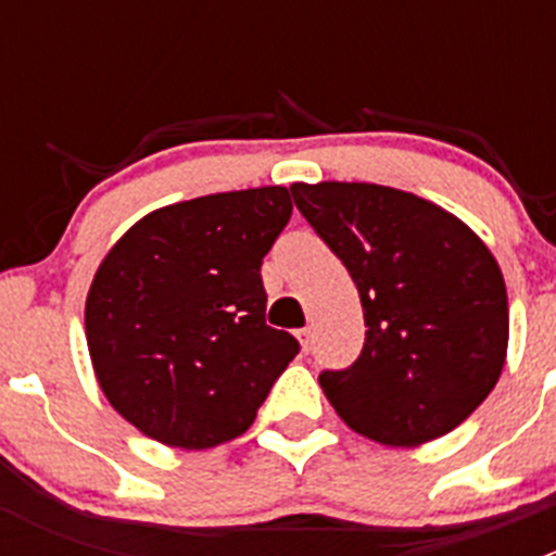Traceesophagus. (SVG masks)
I'll use <instances>...</instances> for the list:
<instances>
[{
	"label": "esophagus",
	"instance_id": "1",
	"mask_svg": "<svg viewBox=\"0 0 556 556\" xmlns=\"http://www.w3.org/2000/svg\"><path fill=\"white\" fill-rule=\"evenodd\" d=\"M299 341H301V346H304V352H312V344H314L312 328H301L299 330Z\"/></svg>",
	"mask_w": 556,
	"mask_h": 556
}]
</instances>
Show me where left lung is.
Returning a JSON list of instances; mask_svg holds the SVG:
<instances>
[{"instance_id": "8db88e82", "label": "left lung", "mask_w": 556, "mask_h": 556, "mask_svg": "<svg viewBox=\"0 0 556 556\" xmlns=\"http://www.w3.org/2000/svg\"><path fill=\"white\" fill-rule=\"evenodd\" d=\"M295 206L357 285L366 344L323 371L355 433L417 446L450 433L497 384L508 299L486 244L441 206L368 182H295Z\"/></svg>"}]
</instances>
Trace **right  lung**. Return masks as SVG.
Masks as SVG:
<instances>
[{
  "mask_svg": "<svg viewBox=\"0 0 556 556\" xmlns=\"http://www.w3.org/2000/svg\"><path fill=\"white\" fill-rule=\"evenodd\" d=\"M293 215L288 188L231 190L150 212L106 252L86 339L106 401L179 450L242 435L299 355L266 325L261 263Z\"/></svg>",
  "mask_w": 556,
  "mask_h": 556,
  "instance_id": "add662e5",
  "label": "right lung"
}]
</instances>
